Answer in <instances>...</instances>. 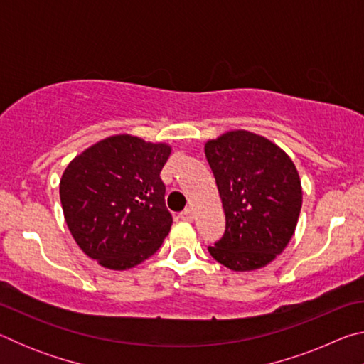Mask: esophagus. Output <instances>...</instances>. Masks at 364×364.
Listing matches in <instances>:
<instances>
[{
  "instance_id": "1",
  "label": "esophagus",
  "mask_w": 364,
  "mask_h": 364,
  "mask_svg": "<svg viewBox=\"0 0 364 364\" xmlns=\"http://www.w3.org/2000/svg\"><path fill=\"white\" fill-rule=\"evenodd\" d=\"M180 218H181V220H184V221H193V218H194L193 208H191V207L184 208L183 212H180Z\"/></svg>"
}]
</instances>
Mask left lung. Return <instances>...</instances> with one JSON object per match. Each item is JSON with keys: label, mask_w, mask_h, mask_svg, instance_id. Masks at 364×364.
<instances>
[{"label": "left lung", "mask_w": 364, "mask_h": 364, "mask_svg": "<svg viewBox=\"0 0 364 364\" xmlns=\"http://www.w3.org/2000/svg\"><path fill=\"white\" fill-rule=\"evenodd\" d=\"M226 226L208 247L218 263L250 271L273 262L291 241L301 208L297 168L287 154L255 133L236 130L205 144Z\"/></svg>", "instance_id": "left-lung-1"}]
</instances>
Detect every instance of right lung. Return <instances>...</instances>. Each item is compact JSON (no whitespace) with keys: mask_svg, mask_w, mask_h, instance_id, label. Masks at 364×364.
Returning <instances> with one entry per match:
<instances>
[{"mask_svg":"<svg viewBox=\"0 0 364 364\" xmlns=\"http://www.w3.org/2000/svg\"><path fill=\"white\" fill-rule=\"evenodd\" d=\"M170 152L167 144L117 134L67 165L60 204L90 258L109 269H128L156 254L173 223L160 178Z\"/></svg>","mask_w":364,"mask_h":364,"instance_id":"right-lung-1","label":"right lung"}]
</instances>
